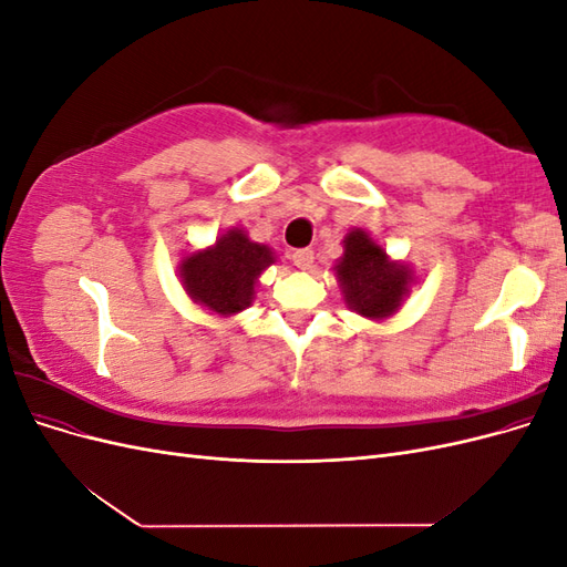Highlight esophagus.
Here are the masks:
<instances>
[{
  "label": "esophagus",
  "mask_w": 567,
  "mask_h": 567,
  "mask_svg": "<svg viewBox=\"0 0 567 567\" xmlns=\"http://www.w3.org/2000/svg\"><path fill=\"white\" fill-rule=\"evenodd\" d=\"M293 265L300 269H312L315 265V250L310 248H300L293 252Z\"/></svg>",
  "instance_id": "34e87169"
}]
</instances>
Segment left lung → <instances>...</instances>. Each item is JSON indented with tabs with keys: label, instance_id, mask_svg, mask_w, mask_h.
<instances>
[{
	"label": "left lung",
	"instance_id": "obj_1",
	"mask_svg": "<svg viewBox=\"0 0 567 567\" xmlns=\"http://www.w3.org/2000/svg\"><path fill=\"white\" fill-rule=\"evenodd\" d=\"M336 277L350 310L369 319H385L400 310L414 284V271L394 262L364 229H352L342 241Z\"/></svg>",
	"mask_w": 567,
	"mask_h": 567
}]
</instances>
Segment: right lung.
Here are the masks:
<instances>
[{
	"label": "right lung",
	"instance_id": "right-lung-1",
	"mask_svg": "<svg viewBox=\"0 0 567 567\" xmlns=\"http://www.w3.org/2000/svg\"><path fill=\"white\" fill-rule=\"evenodd\" d=\"M274 265L271 248L255 244L244 229L221 234L215 246L186 255L179 279L194 302L219 317L246 310L260 274Z\"/></svg>",
	"mask_w": 567,
	"mask_h": 567
}]
</instances>
